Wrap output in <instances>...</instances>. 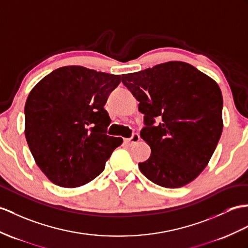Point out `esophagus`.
Masks as SVG:
<instances>
[{
    "instance_id": "34e87169",
    "label": "esophagus",
    "mask_w": 248,
    "mask_h": 248,
    "mask_svg": "<svg viewBox=\"0 0 248 248\" xmlns=\"http://www.w3.org/2000/svg\"><path fill=\"white\" fill-rule=\"evenodd\" d=\"M139 141H140V136H139L138 134H134L130 139H125V140H124V142L126 144H128V145H132L135 143H138Z\"/></svg>"
}]
</instances>
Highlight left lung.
<instances>
[{"label": "left lung", "mask_w": 248, "mask_h": 248, "mask_svg": "<svg viewBox=\"0 0 248 248\" xmlns=\"http://www.w3.org/2000/svg\"><path fill=\"white\" fill-rule=\"evenodd\" d=\"M122 82L140 102L147 125L140 135L152 154L139 163L141 172L166 188L190 183L207 166L222 135L218 84L181 61L123 75ZM155 118L161 122L154 126Z\"/></svg>", "instance_id": "obj_1"}]
</instances>
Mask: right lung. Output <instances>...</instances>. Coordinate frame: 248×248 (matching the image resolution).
Listing matches in <instances>:
<instances>
[{"label": "right lung", "mask_w": 248, "mask_h": 248, "mask_svg": "<svg viewBox=\"0 0 248 248\" xmlns=\"http://www.w3.org/2000/svg\"><path fill=\"white\" fill-rule=\"evenodd\" d=\"M122 77L64 66L44 77L25 103V137L48 180L66 188L87 184L104 170L123 142L106 135L108 95Z\"/></svg>", "instance_id": "add662e5"}]
</instances>
